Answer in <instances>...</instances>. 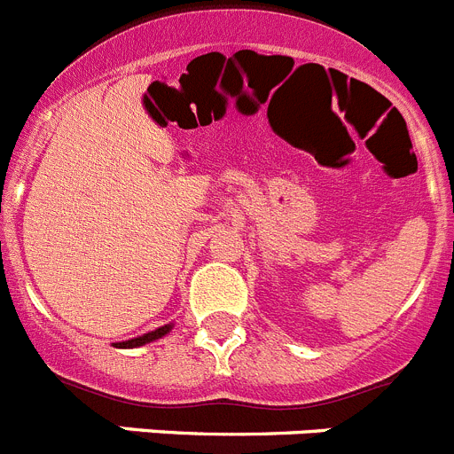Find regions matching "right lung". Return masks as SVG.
I'll return each instance as SVG.
<instances>
[{
  "label": "right lung",
  "mask_w": 454,
  "mask_h": 454,
  "mask_svg": "<svg viewBox=\"0 0 454 454\" xmlns=\"http://www.w3.org/2000/svg\"><path fill=\"white\" fill-rule=\"evenodd\" d=\"M170 328H173V324H164V326L155 328V331L144 333V335H139V338L126 340V342H114V347H116V348H137V347H144V344H151V342H155V340L164 338L166 333H170Z\"/></svg>",
  "instance_id": "right-lung-1"
}]
</instances>
